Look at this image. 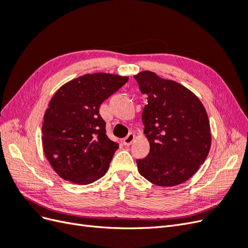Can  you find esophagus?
<instances>
[{
    "label": "esophagus",
    "instance_id": "1",
    "mask_svg": "<svg viewBox=\"0 0 248 248\" xmlns=\"http://www.w3.org/2000/svg\"><path fill=\"white\" fill-rule=\"evenodd\" d=\"M134 139H136V136H134L133 133H129L128 136H127V137L123 140V144H124L125 146H130V145L132 144V142H133Z\"/></svg>",
    "mask_w": 248,
    "mask_h": 248
}]
</instances>
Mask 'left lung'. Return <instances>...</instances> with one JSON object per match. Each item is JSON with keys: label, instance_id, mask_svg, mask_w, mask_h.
<instances>
[{"label": "left lung", "instance_id": "left-lung-1", "mask_svg": "<svg viewBox=\"0 0 248 248\" xmlns=\"http://www.w3.org/2000/svg\"><path fill=\"white\" fill-rule=\"evenodd\" d=\"M147 96L141 114L150 152L138 159L140 174L151 183L170 187L191 178L211 147L207 111L190 90L155 72L134 76Z\"/></svg>", "mask_w": 248, "mask_h": 248}]
</instances>
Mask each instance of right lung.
I'll return each mask as SVG.
<instances>
[{"mask_svg":"<svg viewBox=\"0 0 248 248\" xmlns=\"http://www.w3.org/2000/svg\"><path fill=\"white\" fill-rule=\"evenodd\" d=\"M128 77L93 73L66 82L52 96L42 125L43 151L64 180L87 185L108 170L119 145L107 136L101 103L124 86Z\"/></svg>","mask_w":248,"mask_h":248,"instance_id":"obj_1","label":"right lung"}]
</instances>
